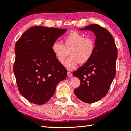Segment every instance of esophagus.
Returning a JSON list of instances; mask_svg holds the SVG:
<instances>
[{
  "label": "esophagus",
  "mask_w": 131,
  "mask_h": 131,
  "mask_svg": "<svg viewBox=\"0 0 131 131\" xmlns=\"http://www.w3.org/2000/svg\"><path fill=\"white\" fill-rule=\"evenodd\" d=\"M68 76L69 77H73V74L70 72H68Z\"/></svg>",
  "instance_id": "34e87169"
}]
</instances>
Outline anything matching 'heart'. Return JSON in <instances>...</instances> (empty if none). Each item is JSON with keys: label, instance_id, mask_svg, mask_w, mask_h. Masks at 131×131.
Segmentation results:
<instances>
[{"label": "heart", "instance_id": "heart-1", "mask_svg": "<svg viewBox=\"0 0 131 131\" xmlns=\"http://www.w3.org/2000/svg\"><path fill=\"white\" fill-rule=\"evenodd\" d=\"M96 44L91 37H85L77 31L71 32L62 39V44L57 41L51 45V51L59 62L62 63L69 52L70 57L63 62V65L69 70L77 67L80 63L88 62L94 53Z\"/></svg>", "mask_w": 131, "mask_h": 131}]
</instances>
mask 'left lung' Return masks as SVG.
I'll return each instance as SVG.
<instances>
[{
    "label": "left lung",
    "instance_id": "obj_1",
    "mask_svg": "<svg viewBox=\"0 0 131 131\" xmlns=\"http://www.w3.org/2000/svg\"><path fill=\"white\" fill-rule=\"evenodd\" d=\"M80 30L94 33L96 48L91 59L73 73L81 81L74 93L81 101L90 104L99 101L108 93L115 77L117 50L113 37L105 28L92 24Z\"/></svg>",
    "mask_w": 131,
    "mask_h": 131
}]
</instances>
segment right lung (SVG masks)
I'll list each match as a JSON object with an SVG mask.
<instances>
[{"label":"right lung","mask_w":131,"mask_h":131,"mask_svg":"<svg viewBox=\"0 0 131 131\" xmlns=\"http://www.w3.org/2000/svg\"><path fill=\"white\" fill-rule=\"evenodd\" d=\"M67 30L34 26L16 42L14 64L19 91L30 103L42 105L56 92L67 76L65 68L57 60L51 45Z\"/></svg>","instance_id":"right-lung-1"}]
</instances>
